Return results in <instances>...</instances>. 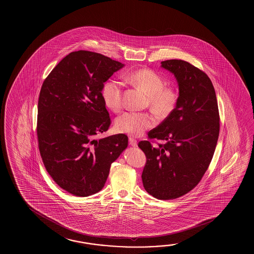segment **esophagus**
Returning <instances> with one entry per match:
<instances>
[{
	"label": "esophagus",
	"mask_w": 254,
	"mask_h": 254,
	"mask_svg": "<svg viewBox=\"0 0 254 254\" xmlns=\"http://www.w3.org/2000/svg\"><path fill=\"white\" fill-rule=\"evenodd\" d=\"M129 144L133 147H136L137 146V141L135 139H133L132 137H129L128 139Z\"/></svg>",
	"instance_id": "obj_1"
}]
</instances>
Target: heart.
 <instances>
[{
  "mask_svg": "<svg viewBox=\"0 0 254 254\" xmlns=\"http://www.w3.org/2000/svg\"><path fill=\"white\" fill-rule=\"evenodd\" d=\"M126 83L139 87L149 95L150 107L159 116H167L178 102V93L174 87H164V80L150 69H138L124 75ZM104 104L113 112H120L123 106V84L111 79L104 83L102 89ZM156 118L147 113L127 112L117 118L116 129L130 136H139L156 125Z\"/></svg>",
  "mask_w": 254,
  "mask_h": 254,
  "instance_id": "1",
  "label": "heart"
}]
</instances>
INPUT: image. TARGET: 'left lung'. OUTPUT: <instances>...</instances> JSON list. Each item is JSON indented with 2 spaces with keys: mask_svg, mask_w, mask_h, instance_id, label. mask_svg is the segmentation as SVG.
<instances>
[{
  "mask_svg": "<svg viewBox=\"0 0 254 254\" xmlns=\"http://www.w3.org/2000/svg\"><path fill=\"white\" fill-rule=\"evenodd\" d=\"M161 67L177 79L178 102L165 121L148 133L150 140L165 143L141 141L138 147L147 158L141 175L146 191L169 200L187 194L204 176L216 148L220 115L214 87L205 72L178 59L163 61Z\"/></svg>",
  "mask_w": 254,
  "mask_h": 254,
  "instance_id": "8db88e82",
  "label": "left lung"
}]
</instances>
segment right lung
I'll use <instances>...</instances> for the list:
<instances>
[{
    "instance_id": "obj_1",
    "label": "right lung",
    "mask_w": 254,
    "mask_h": 254,
    "mask_svg": "<svg viewBox=\"0 0 254 254\" xmlns=\"http://www.w3.org/2000/svg\"><path fill=\"white\" fill-rule=\"evenodd\" d=\"M124 66L104 55H67L43 81L38 101L39 150L46 170L63 190L78 196L100 191L112 163L128 144L124 133L95 139L111 119L102 89Z\"/></svg>"
}]
</instances>
